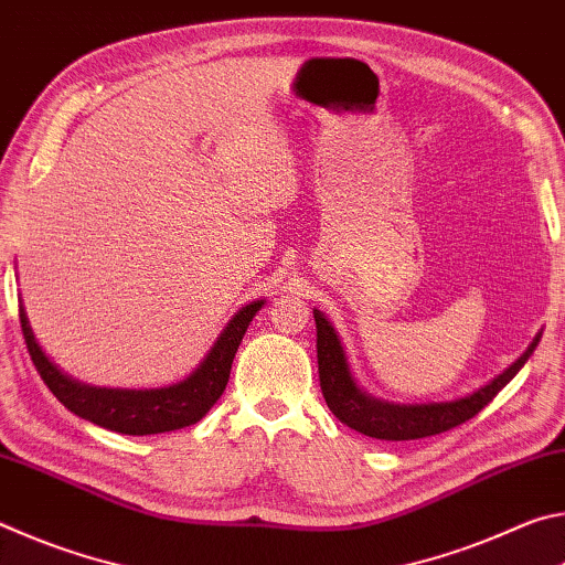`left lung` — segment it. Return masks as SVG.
<instances>
[{
    "label": "left lung",
    "mask_w": 565,
    "mask_h": 565,
    "mask_svg": "<svg viewBox=\"0 0 565 565\" xmlns=\"http://www.w3.org/2000/svg\"><path fill=\"white\" fill-rule=\"evenodd\" d=\"M313 319H317L319 381L327 406L341 424L363 436L381 438V441H411V438L436 436L448 431V428L461 426L463 420L473 418L478 411L491 404L495 394L523 369V363L529 361L541 341V333H535L531 347L503 374L463 398L441 401V404H391V401L369 396L356 384L337 329L319 309H313Z\"/></svg>",
    "instance_id": "8db88e82"
}]
</instances>
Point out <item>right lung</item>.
Masks as SVG:
<instances>
[{
    "label": "right lung",
    "instance_id": "1",
    "mask_svg": "<svg viewBox=\"0 0 565 565\" xmlns=\"http://www.w3.org/2000/svg\"><path fill=\"white\" fill-rule=\"evenodd\" d=\"M264 301H252L236 311V317L226 323L222 337L216 339L206 359L191 371V374L164 388H102L74 381L62 374L54 363L44 356L40 343H36L30 319H26L24 306H19V321L30 349L36 371L52 394L72 411L109 431L127 436H149L177 431L196 424L206 416L218 396L224 394L232 374V363L236 356L238 343H242L248 323L256 317Z\"/></svg>",
    "mask_w": 565,
    "mask_h": 565
}]
</instances>
